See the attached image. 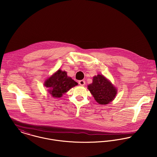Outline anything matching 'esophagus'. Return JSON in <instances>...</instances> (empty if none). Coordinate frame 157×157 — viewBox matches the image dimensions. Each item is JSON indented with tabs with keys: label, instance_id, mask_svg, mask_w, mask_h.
I'll use <instances>...</instances> for the list:
<instances>
[{
	"label": "esophagus",
	"instance_id": "esophagus-1",
	"mask_svg": "<svg viewBox=\"0 0 157 157\" xmlns=\"http://www.w3.org/2000/svg\"><path fill=\"white\" fill-rule=\"evenodd\" d=\"M78 83H79V84L80 86H85V84H86V81H85L84 80H80V81H79Z\"/></svg>",
	"mask_w": 157,
	"mask_h": 157
}]
</instances>
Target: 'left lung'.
Here are the masks:
<instances>
[{
    "label": "left lung",
    "instance_id": "obj_1",
    "mask_svg": "<svg viewBox=\"0 0 157 157\" xmlns=\"http://www.w3.org/2000/svg\"><path fill=\"white\" fill-rule=\"evenodd\" d=\"M93 78V82L88 86V89L96 101L100 105L112 102L117 93L116 87L102 75H98Z\"/></svg>",
    "mask_w": 157,
    "mask_h": 157
}]
</instances>
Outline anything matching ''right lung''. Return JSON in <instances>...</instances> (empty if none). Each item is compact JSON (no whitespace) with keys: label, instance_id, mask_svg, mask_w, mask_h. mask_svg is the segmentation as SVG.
Returning a JSON list of instances; mask_svg holds the SVG:
<instances>
[{"label":"right lung","instance_id":"add662e5","mask_svg":"<svg viewBox=\"0 0 157 157\" xmlns=\"http://www.w3.org/2000/svg\"><path fill=\"white\" fill-rule=\"evenodd\" d=\"M44 85L49 88L48 91L52 96L56 98H61L78 83L67 76L66 71L59 69L46 80Z\"/></svg>","mask_w":157,"mask_h":157}]
</instances>
